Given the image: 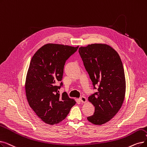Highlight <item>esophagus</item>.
<instances>
[{"instance_id": "34e87169", "label": "esophagus", "mask_w": 147, "mask_h": 147, "mask_svg": "<svg viewBox=\"0 0 147 147\" xmlns=\"http://www.w3.org/2000/svg\"><path fill=\"white\" fill-rule=\"evenodd\" d=\"M79 100H80V101L82 102V103H85L86 102V101H87L86 98L85 97H81L79 98Z\"/></svg>"}]
</instances>
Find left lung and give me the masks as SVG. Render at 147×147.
I'll return each instance as SVG.
<instances>
[{
  "instance_id": "obj_1",
  "label": "left lung",
  "mask_w": 147,
  "mask_h": 147,
  "mask_svg": "<svg viewBox=\"0 0 147 147\" xmlns=\"http://www.w3.org/2000/svg\"><path fill=\"white\" fill-rule=\"evenodd\" d=\"M79 53L98 91L88 97L95 112L87 119L93 124L102 125L109 121L123 105L125 94L123 65L116 50L106 44H92L80 47Z\"/></svg>"
}]
</instances>
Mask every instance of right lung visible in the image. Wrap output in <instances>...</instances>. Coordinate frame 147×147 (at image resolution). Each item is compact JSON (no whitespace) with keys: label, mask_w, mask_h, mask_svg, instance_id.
<instances>
[{"label":"right lung","mask_w":147,"mask_h":147,"mask_svg":"<svg viewBox=\"0 0 147 147\" xmlns=\"http://www.w3.org/2000/svg\"><path fill=\"white\" fill-rule=\"evenodd\" d=\"M72 47L49 43L38 49L32 58L25 82L30 107L44 123L53 125L64 119L76 103L56 84L62 80L66 61L77 51Z\"/></svg>","instance_id":"1"}]
</instances>
